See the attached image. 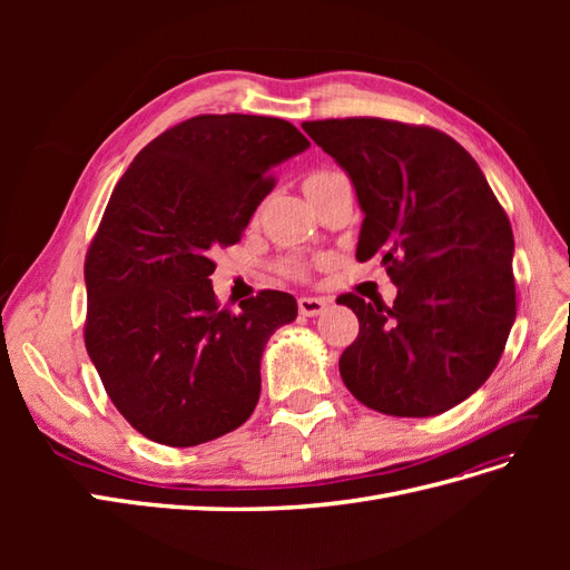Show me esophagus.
Listing matches in <instances>:
<instances>
[{
  "instance_id": "esophagus-1",
  "label": "esophagus",
  "mask_w": 570,
  "mask_h": 570,
  "mask_svg": "<svg viewBox=\"0 0 570 570\" xmlns=\"http://www.w3.org/2000/svg\"><path fill=\"white\" fill-rule=\"evenodd\" d=\"M297 306H299V314L302 316H318V314L325 312L327 299H321V297H299Z\"/></svg>"
}]
</instances>
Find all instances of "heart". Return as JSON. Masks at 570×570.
I'll return each mask as SVG.
<instances>
[{"label": "heart", "instance_id": "b5f03b06", "mask_svg": "<svg viewBox=\"0 0 570 570\" xmlns=\"http://www.w3.org/2000/svg\"><path fill=\"white\" fill-rule=\"evenodd\" d=\"M318 174H327V170H318ZM318 174H314V176H318Z\"/></svg>", "mask_w": 570, "mask_h": 570}]
</instances>
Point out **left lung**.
Listing matches in <instances>:
<instances>
[{
	"label": "left lung",
	"instance_id": "1",
	"mask_svg": "<svg viewBox=\"0 0 570 570\" xmlns=\"http://www.w3.org/2000/svg\"><path fill=\"white\" fill-rule=\"evenodd\" d=\"M302 128L354 183L356 258L377 256L396 285L392 306L337 297L358 318L342 381L387 416H438L485 383L504 352L515 318L509 216L442 130L371 116Z\"/></svg>",
	"mask_w": 570,
	"mask_h": 570
}]
</instances>
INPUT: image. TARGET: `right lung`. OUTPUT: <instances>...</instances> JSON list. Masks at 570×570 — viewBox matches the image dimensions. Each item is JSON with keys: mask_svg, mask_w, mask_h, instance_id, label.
<instances>
[{"mask_svg": "<svg viewBox=\"0 0 570 570\" xmlns=\"http://www.w3.org/2000/svg\"><path fill=\"white\" fill-rule=\"evenodd\" d=\"M306 147L283 118L204 114L154 137L114 187L85 256V347L151 442L195 446L252 416L264 347L297 302L262 289L239 312L220 308L209 254L237 243L273 166Z\"/></svg>", "mask_w": 570, "mask_h": 570, "instance_id": "right-lung-1", "label": "right lung"}]
</instances>
